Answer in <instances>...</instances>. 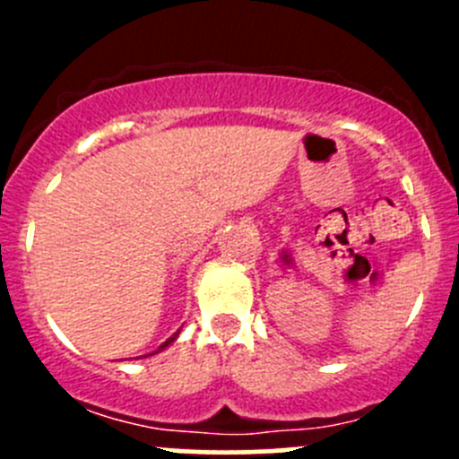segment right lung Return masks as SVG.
<instances>
[{
	"instance_id": "1",
	"label": "right lung",
	"mask_w": 459,
	"mask_h": 459,
	"mask_svg": "<svg viewBox=\"0 0 459 459\" xmlns=\"http://www.w3.org/2000/svg\"><path fill=\"white\" fill-rule=\"evenodd\" d=\"M178 335H179V333H175V335H173V337H169V340H166V342H164V344H161V346H160V349H157V351H155V353H160V351H164V349H166V346H169V344H170V342H175V337H178ZM155 353H148V355H155Z\"/></svg>"
}]
</instances>
